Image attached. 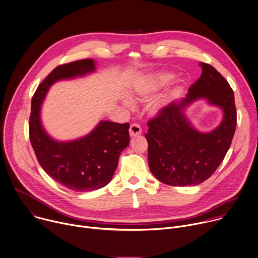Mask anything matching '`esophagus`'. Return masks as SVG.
I'll list each match as a JSON object with an SVG mask.
<instances>
[{
  "label": "esophagus",
  "mask_w": 258,
  "mask_h": 258,
  "mask_svg": "<svg viewBox=\"0 0 258 258\" xmlns=\"http://www.w3.org/2000/svg\"><path fill=\"white\" fill-rule=\"evenodd\" d=\"M141 132H142V129H141V127H140L138 124H136V123L131 124L130 129H129V133H130V136H131V137L137 136V135L141 134Z\"/></svg>",
  "instance_id": "obj_1"
}]
</instances>
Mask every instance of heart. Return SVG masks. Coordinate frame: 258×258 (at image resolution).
I'll return each mask as SVG.
<instances>
[{"label": "heart", "instance_id": "obj_1", "mask_svg": "<svg viewBox=\"0 0 258 258\" xmlns=\"http://www.w3.org/2000/svg\"><path fill=\"white\" fill-rule=\"evenodd\" d=\"M168 76L167 75H161L158 77H152L150 79H148L143 85H141L140 87H138L135 90V94L139 97L142 98H147L152 92L156 91L158 89V87L163 84L165 81L168 80ZM127 107H131V104L129 101L125 102ZM165 105V99L164 98H158L156 100L151 101L149 106H148V110L150 111V113L156 114L158 113Z\"/></svg>", "mask_w": 258, "mask_h": 258}]
</instances>
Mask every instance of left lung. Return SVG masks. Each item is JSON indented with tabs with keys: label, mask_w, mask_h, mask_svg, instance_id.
I'll list each match as a JSON object with an SVG mask.
<instances>
[{
	"label": "left lung",
	"mask_w": 258,
	"mask_h": 258,
	"mask_svg": "<svg viewBox=\"0 0 258 258\" xmlns=\"http://www.w3.org/2000/svg\"><path fill=\"white\" fill-rule=\"evenodd\" d=\"M201 76L180 102L161 109L147 122L148 166L158 180L171 186H195L208 180L226 157L237 125L234 91L212 65L200 63ZM207 98L222 107L224 119L210 134H200L185 120L181 110L195 99Z\"/></svg>",
	"instance_id": "obj_1"
}]
</instances>
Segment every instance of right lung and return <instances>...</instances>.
Listing matches in <instances>:
<instances>
[{
  "mask_svg": "<svg viewBox=\"0 0 258 258\" xmlns=\"http://www.w3.org/2000/svg\"><path fill=\"white\" fill-rule=\"evenodd\" d=\"M94 71V62L83 59L56 67L36 88L31 100L29 139L44 172L68 189L87 192L106 186L117 169L120 153L129 144V123L101 121L83 138L58 142L43 131L40 104L54 82Z\"/></svg>",
  "mask_w": 258,
  "mask_h": 258,
  "instance_id": "obj_1",
  "label": "right lung"
}]
</instances>
